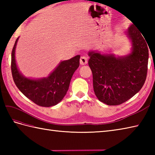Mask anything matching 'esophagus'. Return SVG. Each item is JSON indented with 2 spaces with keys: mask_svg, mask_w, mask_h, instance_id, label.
I'll use <instances>...</instances> for the list:
<instances>
[{
  "mask_svg": "<svg viewBox=\"0 0 155 155\" xmlns=\"http://www.w3.org/2000/svg\"><path fill=\"white\" fill-rule=\"evenodd\" d=\"M88 62L87 58L86 57H81L80 59V64L81 65H85L87 64Z\"/></svg>",
  "mask_w": 155,
  "mask_h": 155,
  "instance_id": "esophagus-1",
  "label": "esophagus"
}]
</instances>
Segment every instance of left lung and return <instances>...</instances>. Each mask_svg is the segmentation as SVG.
<instances>
[{
	"label": "left lung",
	"mask_w": 155,
	"mask_h": 155,
	"mask_svg": "<svg viewBox=\"0 0 155 155\" xmlns=\"http://www.w3.org/2000/svg\"><path fill=\"white\" fill-rule=\"evenodd\" d=\"M125 35L131 46L127 54H102L97 51L88 52L95 95L107 105L120 104L130 99L146 80L149 45L134 24L129 26Z\"/></svg>",
	"instance_id": "8db88e82"
}]
</instances>
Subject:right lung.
<instances>
[{
  "instance_id": "obj_1",
  "label": "right lung",
  "mask_w": 155,
  "mask_h": 155,
  "mask_svg": "<svg viewBox=\"0 0 155 155\" xmlns=\"http://www.w3.org/2000/svg\"><path fill=\"white\" fill-rule=\"evenodd\" d=\"M18 38L15 41L11 54V71L16 86L26 97L39 106L57 105L67 93L72 75L79 67L81 56L61 61L47 77H27L19 71L16 61L15 51Z\"/></svg>"
}]
</instances>
